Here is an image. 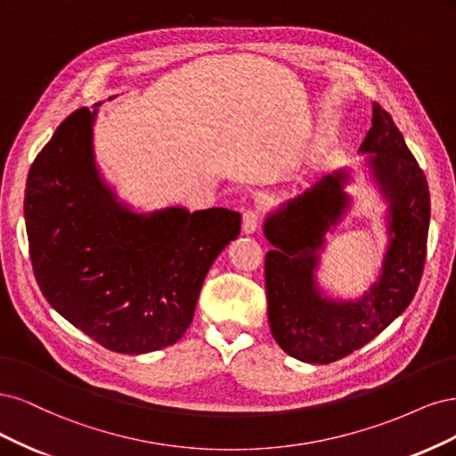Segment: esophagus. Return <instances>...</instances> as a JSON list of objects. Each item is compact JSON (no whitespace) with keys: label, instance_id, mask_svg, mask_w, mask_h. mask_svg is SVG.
<instances>
[{"label":"esophagus","instance_id":"34e87169","mask_svg":"<svg viewBox=\"0 0 456 456\" xmlns=\"http://www.w3.org/2000/svg\"><path fill=\"white\" fill-rule=\"evenodd\" d=\"M259 227V214L256 210H246L242 214V232L254 234Z\"/></svg>","mask_w":456,"mask_h":456}]
</instances>
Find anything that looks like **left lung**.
Instances as JSON below:
<instances>
[{"label": "left lung", "instance_id": "8db88e82", "mask_svg": "<svg viewBox=\"0 0 456 456\" xmlns=\"http://www.w3.org/2000/svg\"><path fill=\"white\" fill-rule=\"evenodd\" d=\"M365 174L388 204V244L375 282L360 297H331L318 282L326 237L352 207V168L324 175L311 189L267 214L263 234L269 324L274 341L306 363H331L387 330L413 301L426 259L430 191L392 117L373 104L360 151Z\"/></svg>", "mask_w": 456, "mask_h": 456}]
</instances>
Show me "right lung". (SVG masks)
<instances>
[{
	"label": "right lung",
	"mask_w": 456,
	"mask_h": 456,
	"mask_svg": "<svg viewBox=\"0 0 456 456\" xmlns=\"http://www.w3.org/2000/svg\"><path fill=\"white\" fill-rule=\"evenodd\" d=\"M102 102L71 113L28 172L24 219L39 289L98 345L148 354L180 341L204 278L239 237L240 214L167 207L136 212L94 157Z\"/></svg>",
	"instance_id": "right-lung-1"
}]
</instances>
